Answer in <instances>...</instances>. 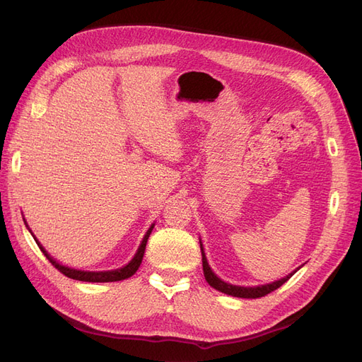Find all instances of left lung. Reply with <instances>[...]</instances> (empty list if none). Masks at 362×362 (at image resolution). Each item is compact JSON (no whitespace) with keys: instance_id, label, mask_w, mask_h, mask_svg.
<instances>
[{"instance_id":"8db88e82","label":"left lung","mask_w":362,"mask_h":362,"mask_svg":"<svg viewBox=\"0 0 362 362\" xmlns=\"http://www.w3.org/2000/svg\"><path fill=\"white\" fill-rule=\"evenodd\" d=\"M201 243V252H202V267H204V276L206 279V282L210 284V286L218 291H222L225 294L229 296H234V298H243V299H257V298H262V296H266L272 291H275L276 288H279L282 284H286L294 273H288L287 276L281 278L279 281H275L272 284H266V286H259V287H238V286H233V284H228L225 281H222L217 275H214V272L211 270V267L208 266V261L205 257V252L202 247V242L199 240Z\"/></svg>"}]
</instances>
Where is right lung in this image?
<instances>
[{"label": "right lung", "mask_w": 362, "mask_h": 362, "mask_svg": "<svg viewBox=\"0 0 362 362\" xmlns=\"http://www.w3.org/2000/svg\"><path fill=\"white\" fill-rule=\"evenodd\" d=\"M152 228H154V225H151V228L148 229V233L145 234L144 240H141V243H140V246H139V249L136 252L134 258L131 259L127 266L120 267V269H116V270H107V272H84V270H76V269L62 266L48 254V252L45 250V247H43L37 242V238L35 235H33V237H35L39 249L43 252V255H45L49 259L51 264L56 267L57 270H60L64 276H68L71 279H76V281H84V282H115V281H122V279H127L129 276H133L134 273L137 272V269L141 264V259H144V254H145V249H146L148 238H149V235L152 233Z\"/></svg>", "instance_id": "obj_1"}]
</instances>
